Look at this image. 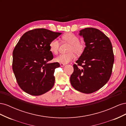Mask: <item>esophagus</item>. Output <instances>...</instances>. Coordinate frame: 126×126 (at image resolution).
I'll list each match as a JSON object with an SVG mask.
<instances>
[{"instance_id": "esophagus-1", "label": "esophagus", "mask_w": 126, "mask_h": 126, "mask_svg": "<svg viewBox=\"0 0 126 126\" xmlns=\"http://www.w3.org/2000/svg\"><path fill=\"white\" fill-rule=\"evenodd\" d=\"M60 66H61V67H64V66H65V65H66V64H64V63H60Z\"/></svg>"}]
</instances>
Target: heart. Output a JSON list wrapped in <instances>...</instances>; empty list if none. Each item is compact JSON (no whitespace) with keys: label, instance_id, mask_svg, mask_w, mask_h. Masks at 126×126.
Masks as SVG:
<instances>
[{"label":"heart","instance_id":"b5f03b06","mask_svg":"<svg viewBox=\"0 0 126 126\" xmlns=\"http://www.w3.org/2000/svg\"><path fill=\"white\" fill-rule=\"evenodd\" d=\"M63 39L70 44L68 49L70 52L68 54H60L57 56L56 60L57 62L66 64L69 63L76 57L74 53L77 55H80L83 52L85 49V45L82 42L79 41V38L72 33H67L62 37ZM60 43L58 39H54L52 40L49 44V49L54 54H57L58 52Z\"/></svg>","mask_w":126,"mask_h":126}]
</instances>
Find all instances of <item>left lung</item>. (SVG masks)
<instances>
[{
  "label": "left lung",
  "instance_id": "obj_1",
  "mask_svg": "<svg viewBox=\"0 0 126 126\" xmlns=\"http://www.w3.org/2000/svg\"><path fill=\"white\" fill-rule=\"evenodd\" d=\"M86 47L74 64L70 83L80 92L91 94L100 89L111 76L114 55L109 38L100 30L86 28L80 30ZM78 65L83 68L79 69Z\"/></svg>",
  "mask_w": 126,
  "mask_h": 126
}]
</instances>
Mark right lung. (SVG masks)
Returning a JSON list of instances; mask_svg holds the SVG:
<instances>
[{
	"label": "right lung",
	"instance_id": "add662e5",
	"mask_svg": "<svg viewBox=\"0 0 126 126\" xmlns=\"http://www.w3.org/2000/svg\"><path fill=\"white\" fill-rule=\"evenodd\" d=\"M61 34L44 28L29 30L15 47L13 70L18 85L26 93L39 96L54 86L55 70L60 64L48 63L54 58L49 44Z\"/></svg>",
	"mask_w": 126,
	"mask_h": 126
}]
</instances>
